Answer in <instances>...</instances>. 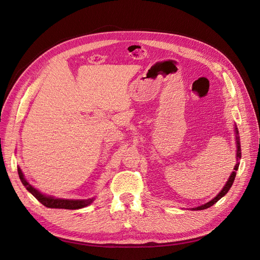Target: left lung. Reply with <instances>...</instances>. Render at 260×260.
<instances>
[{
	"instance_id": "1",
	"label": "left lung",
	"mask_w": 260,
	"mask_h": 260,
	"mask_svg": "<svg viewBox=\"0 0 260 260\" xmlns=\"http://www.w3.org/2000/svg\"><path fill=\"white\" fill-rule=\"evenodd\" d=\"M234 135H235V144H237V164H235V166H234V168H233V171L231 172V175H230V177H229V179H228V181H226V183L224 184V186L222 187V190L220 191L218 194H217V196L216 198H214L212 200H210L209 202H207L206 204H203V205H201V206H198V207H195V208H193V210H203V209H206V208H209L210 206H212L214 205L215 203H217L220 199L221 198H223V196L229 192V190H230V187L232 186V184H233V182H234V179H235V176H237V171H238V169H239V165H240V158H241V143H240V136H239V130H238V128H237V124H234Z\"/></svg>"
}]
</instances>
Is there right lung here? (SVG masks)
Returning a JSON list of instances; mask_svg holds the SVG:
<instances>
[{"instance_id":"1","label":"right lung","mask_w":260,"mask_h":260,"mask_svg":"<svg viewBox=\"0 0 260 260\" xmlns=\"http://www.w3.org/2000/svg\"><path fill=\"white\" fill-rule=\"evenodd\" d=\"M18 176L20 178L21 183L27 188V191L32 194L35 198L40 202L42 205L49 208H62V209H80L83 207L89 206L93 203L95 198L88 199V200H66V199H57L51 195H45L41 193L35 186L31 185L23 176L21 169L18 167Z\"/></svg>"}]
</instances>
